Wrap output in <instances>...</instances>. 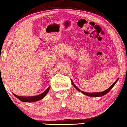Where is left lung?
I'll return each mask as SVG.
<instances>
[{"label": "left lung", "mask_w": 127, "mask_h": 127, "mask_svg": "<svg viewBox=\"0 0 127 127\" xmlns=\"http://www.w3.org/2000/svg\"><path fill=\"white\" fill-rule=\"evenodd\" d=\"M118 78H117L116 81H115V82L113 84H112L111 86L110 87L108 88V89H107L106 90L102 91V92H99V93H86V92H84V91H82L80 90L79 89H78L77 87L74 84V83L73 82V81H72V80H71V81L72 84L73 85V86L74 87L75 89L77 90H78V91H81V92H82L83 94H84V95L90 96V97H101V96H103V95H105V94H107V93H108L109 92V91H110L112 89V88H113V87L114 86V85L115 84V83H116L117 82V81H118Z\"/></svg>", "instance_id": "1"}]
</instances>
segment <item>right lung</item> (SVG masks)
Masks as SVG:
<instances>
[{
	"label": "right lung",
	"instance_id": "1",
	"mask_svg": "<svg viewBox=\"0 0 127 127\" xmlns=\"http://www.w3.org/2000/svg\"><path fill=\"white\" fill-rule=\"evenodd\" d=\"M50 87V86H49V87L47 88V89L44 92H43L41 94H39V95H36V96H31V97H23V96H19L16 95V94H13V95L15 96L16 97H17L19 100L22 101L23 102H35L37 101L40 100V99H43L45 96H46V94H47V93L49 92Z\"/></svg>",
	"mask_w": 127,
	"mask_h": 127
}]
</instances>
